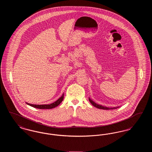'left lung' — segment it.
<instances>
[{
    "mask_svg": "<svg viewBox=\"0 0 152 152\" xmlns=\"http://www.w3.org/2000/svg\"><path fill=\"white\" fill-rule=\"evenodd\" d=\"M89 100L90 101V102L92 104V105H94V107L97 108L101 109H105V110H109V109H115L118 108H119L120 107H111V108H109V107H105V106H102L100 104H98L97 103H96L94 101H93L90 97H89Z\"/></svg>",
    "mask_w": 152,
    "mask_h": 152,
    "instance_id": "1",
    "label": "left lung"
}]
</instances>
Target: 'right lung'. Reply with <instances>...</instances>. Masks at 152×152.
<instances>
[{"instance_id": "obj_1", "label": "right lung", "mask_w": 152, "mask_h": 152, "mask_svg": "<svg viewBox=\"0 0 152 152\" xmlns=\"http://www.w3.org/2000/svg\"><path fill=\"white\" fill-rule=\"evenodd\" d=\"M63 99H64V94H63L62 96L56 101H55L53 103H51L50 104H42V105L37 104H37H29L28 102H26V104L31 107H34L36 108L40 109H52L56 107L63 100Z\"/></svg>"}]
</instances>
